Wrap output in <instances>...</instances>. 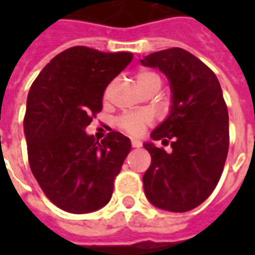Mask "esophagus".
<instances>
[{
    "label": "esophagus",
    "mask_w": 255,
    "mask_h": 255,
    "mask_svg": "<svg viewBox=\"0 0 255 255\" xmlns=\"http://www.w3.org/2000/svg\"><path fill=\"white\" fill-rule=\"evenodd\" d=\"M132 146L133 147H140V146H142V142H140V140H136V139H132Z\"/></svg>",
    "instance_id": "34e87169"
}]
</instances>
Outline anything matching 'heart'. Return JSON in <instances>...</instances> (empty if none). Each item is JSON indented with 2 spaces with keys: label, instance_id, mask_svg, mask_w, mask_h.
Wrapping results in <instances>:
<instances>
[{
  "label": "heart",
  "instance_id": "b5f03b06",
  "mask_svg": "<svg viewBox=\"0 0 255 255\" xmlns=\"http://www.w3.org/2000/svg\"><path fill=\"white\" fill-rule=\"evenodd\" d=\"M136 84L140 88V91H144L147 88L159 89L162 85V78H160V75L152 69H142L136 74ZM149 123H150V116L146 112L125 113L118 119L119 128L132 136L142 134Z\"/></svg>",
  "mask_w": 255,
  "mask_h": 255
}]
</instances>
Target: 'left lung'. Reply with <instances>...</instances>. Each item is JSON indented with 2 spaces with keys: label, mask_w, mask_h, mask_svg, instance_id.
Instances as JSON below:
<instances>
[{
  "label": "left lung",
  "mask_w": 255,
  "mask_h": 255,
  "mask_svg": "<svg viewBox=\"0 0 255 255\" xmlns=\"http://www.w3.org/2000/svg\"><path fill=\"white\" fill-rule=\"evenodd\" d=\"M144 66L157 68L170 82V115L152 133L171 152L144 143L152 163L143 176L153 206L184 213L200 206L220 180L229 152V112L217 76L199 58L170 48L147 55Z\"/></svg>",
  "instance_id": "8db88e82"
}]
</instances>
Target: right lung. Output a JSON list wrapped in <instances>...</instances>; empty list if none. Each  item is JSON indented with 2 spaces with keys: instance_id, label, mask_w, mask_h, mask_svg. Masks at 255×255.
<instances>
[{
  "instance_id": "obj_1",
  "label": "right lung",
  "mask_w": 255,
  "mask_h": 255,
  "mask_svg": "<svg viewBox=\"0 0 255 255\" xmlns=\"http://www.w3.org/2000/svg\"><path fill=\"white\" fill-rule=\"evenodd\" d=\"M132 59L130 52L72 46L29 89L24 118L29 167L45 196L68 213L99 210L112 197L130 139L109 132L98 142L85 129L102 111L106 86Z\"/></svg>"
}]
</instances>
